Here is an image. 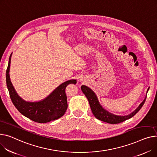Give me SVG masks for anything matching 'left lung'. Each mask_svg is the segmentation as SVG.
Returning <instances> with one entry per match:
<instances>
[{
  "instance_id": "left-lung-1",
  "label": "left lung",
  "mask_w": 157,
  "mask_h": 157,
  "mask_svg": "<svg viewBox=\"0 0 157 157\" xmlns=\"http://www.w3.org/2000/svg\"><path fill=\"white\" fill-rule=\"evenodd\" d=\"M149 88L148 89L147 92ZM81 90L82 93L85 94L89 101L90 106L92 111V113L94 115V116L98 120H100L101 121L105 122L109 124H119V123L122 122L126 120H128L131 118L132 117H133L134 115L136 113H138V112L141 109V107H143V105H144V103L145 102L146 98H147V97H146V98L139 105V107L133 112L128 115V116H116V115H114L107 111L105 109H104L101 107V105L99 103V101L98 100L96 94L94 93L93 91L91 90L89 87L85 85H82Z\"/></svg>"
}]
</instances>
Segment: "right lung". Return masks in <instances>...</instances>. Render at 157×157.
Returning <instances> with one entry per match:
<instances>
[{
  "label": "right lung",
  "mask_w": 157,
  "mask_h": 157,
  "mask_svg": "<svg viewBox=\"0 0 157 157\" xmlns=\"http://www.w3.org/2000/svg\"><path fill=\"white\" fill-rule=\"evenodd\" d=\"M12 54L9 57L6 70V84L10 98L14 105L28 119L38 123H46L60 118L64 116L67 109V102L66 88L69 84H76V79H71L62 83L45 99L40 101H26L16 93L10 79L9 69Z\"/></svg>",
  "instance_id": "add662e5"
}]
</instances>
